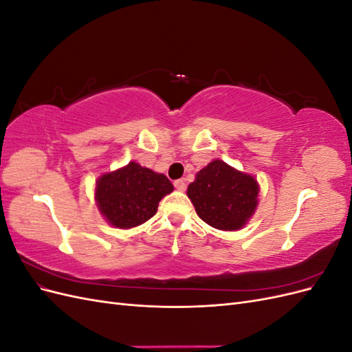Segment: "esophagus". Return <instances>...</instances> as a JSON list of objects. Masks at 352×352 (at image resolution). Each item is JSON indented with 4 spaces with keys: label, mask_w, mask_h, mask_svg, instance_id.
Instances as JSON below:
<instances>
[{
    "label": "esophagus",
    "mask_w": 352,
    "mask_h": 352,
    "mask_svg": "<svg viewBox=\"0 0 352 352\" xmlns=\"http://www.w3.org/2000/svg\"><path fill=\"white\" fill-rule=\"evenodd\" d=\"M175 188L176 189H179V190H184L185 188H186V185H185V180L184 179H177V180H175Z\"/></svg>",
    "instance_id": "34e87169"
}]
</instances>
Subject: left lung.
Listing matches in <instances>:
<instances>
[{
  "mask_svg": "<svg viewBox=\"0 0 352 352\" xmlns=\"http://www.w3.org/2000/svg\"><path fill=\"white\" fill-rule=\"evenodd\" d=\"M197 214L220 230H238L257 207L258 185L252 176L216 160L199 170L188 186Z\"/></svg>",
  "mask_w": 352,
  "mask_h": 352,
  "instance_id": "1",
  "label": "left lung"
}]
</instances>
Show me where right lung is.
<instances>
[{
  "label": "right lung",
  "instance_id": "right-lung-1",
  "mask_svg": "<svg viewBox=\"0 0 352 352\" xmlns=\"http://www.w3.org/2000/svg\"><path fill=\"white\" fill-rule=\"evenodd\" d=\"M173 190L164 175L131 162L114 173L102 175L97 182L100 211L116 228L142 225L155 212L158 202Z\"/></svg>",
  "mask_w": 352,
  "mask_h": 352
}]
</instances>
